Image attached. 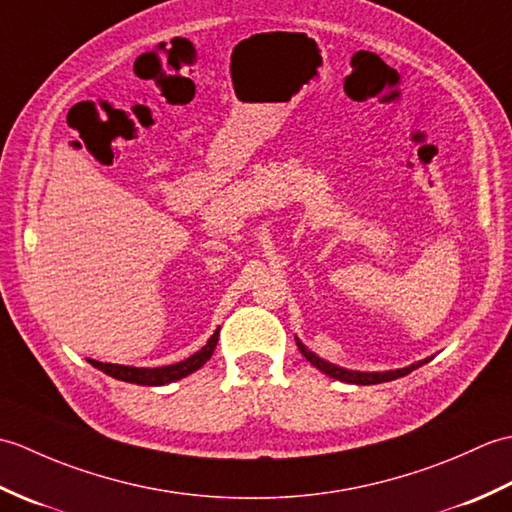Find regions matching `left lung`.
<instances>
[{"label":"left lung","mask_w":512,"mask_h":512,"mask_svg":"<svg viewBox=\"0 0 512 512\" xmlns=\"http://www.w3.org/2000/svg\"><path fill=\"white\" fill-rule=\"evenodd\" d=\"M295 341H297L299 352H301L303 356H306V361L312 363L314 367H317L319 372L328 374L330 378L341 380V383H352V385H378V383H389V380H396V378H400V376L411 374L413 369H418L420 365L429 363L431 358H433V356L422 358V361L411 363L409 367L389 369V372H356V369H345V367H339V365H334V363H330V361H325V358H321V356L314 354L312 350H308V347L303 345V343L297 339V336H295Z\"/></svg>","instance_id":"1"}]
</instances>
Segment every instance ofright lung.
I'll use <instances>...</instances> for the list:
<instances>
[{
	"label": "right lung",
	"mask_w": 512,
	"mask_h": 512,
	"mask_svg": "<svg viewBox=\"0 0 512 512\" xmlns=\"http://www.w3.org/2000/svg\"><path fill=\"white\" fill-rule=\"evenodd\" d=\"M217 336H220V328H217L211 339L206 341L202 350L191 354L189 358H184L180 363L173 365H162V367H132V365H116V363H101L94 361V358H88V363L94 365L96 369H101L103 374L112 376L116 380H125V383H134V385H145V387H158V385H169L173 380H180L184 376H189L193 372L209 361L213 356V350L217 345Z\"/></svg>",
	"instance_id": "right-lung-1"
}]
</instances>
